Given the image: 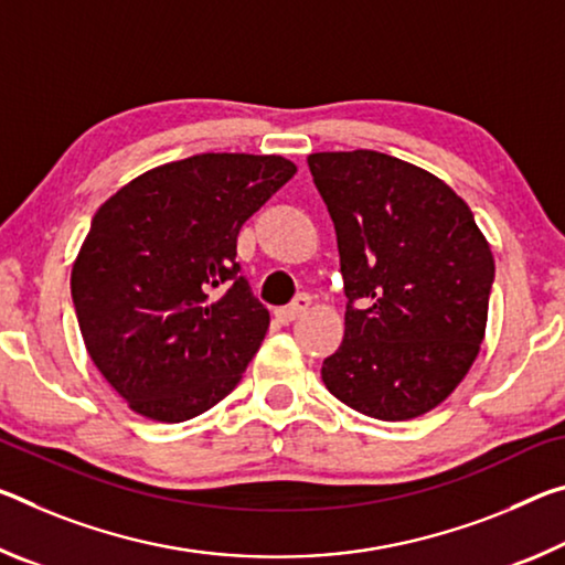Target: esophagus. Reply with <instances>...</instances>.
Wrapping results in <instances>:
<instances>
[{
    "mask_svg": "<svg viewBox=\"0 0 565 565\" xmlns=\"http://www.w3.org/2000/svg\"><path fill=\"white\" fill-rule=\"evenodd\" d=\"M309 307H311V297H309V294H299V297L294 299V301L289 303V307L276 309V317H279V321H286V324H289V321L301 317L303 311H307Z\"/></svg>",
    "mask_w": 565,
    "mask_h": 565,
    "instance_id": "34e87169",
    "label": "esophagus"
}]
</instances>
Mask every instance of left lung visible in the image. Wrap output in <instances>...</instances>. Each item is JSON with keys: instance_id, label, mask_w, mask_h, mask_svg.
Here are the masks:
<instances>
[{"instance_id": "obj_1", "label": "left lung", "mask_w": 565, "mask_h": 565, "mask_svg": "<svg viewBox=\"0 0 565 565\" xmlns=\"http://www.w3.org/2000/svg\"><path fill=\"white\" fill-rule=\"evenodd\" d=\"M307 163L334 221L349 299L321 380L366 417L425 415L480 352L495 279L488 241L450 185L405 160L352 150Z\"/></svg>"}]
</instances>
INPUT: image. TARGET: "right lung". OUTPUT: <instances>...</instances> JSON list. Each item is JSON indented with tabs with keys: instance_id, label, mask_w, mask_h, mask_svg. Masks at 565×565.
Returning a JSON list of instances; mask_svg holds the SVG:
<instances>
[{
	"instance_id": "add662e5",
	"label": "right lung",
	"mask_w": 565,
	"mask_h": 565,
	"mask_svg": "<svg viewBox=\"0 0 565 565\" xmlns=\"http://www.w3.org/2000/svg\"><path fill=\"white\" fill-rule=\"evenodd\" d=\"M294 173L281 156L201 153L97 209L73 303L89 360L138 415L183 423L241 382L268 311L241 276L236 238Z\"/></svg>"
}]
</instances>
